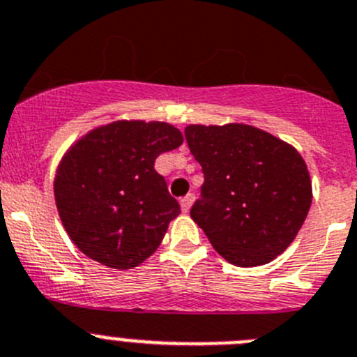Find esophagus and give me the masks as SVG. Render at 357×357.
<instances>
[{
	"label": "esophagus",
	"instance_id": "34e87169",
	"mask_svg": "<svg viewBox=\"0 0 357 357\" xmlns=\"http://www.w3.org/2000/svg\"><path fill=\"white\" fill-rule=\"evenodd\" d=\"M194 199H195L194 194H186L185 197L181 199V210L185 211V213H186V211H188V210H190V206H192V202H194Z\"/></svg>",
	"mask_w": 357,
	"mask_h": 357
}]
</instances>
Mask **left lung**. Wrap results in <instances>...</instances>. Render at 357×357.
<instances>
[{
	"instance_id": "8db88e82",
	"label": "left lung",
	"mask_w": 357,
	"mask_h": 357,
	"mask_svg": "<svg viewBox=\"0 0 357 357\" xmlns=\"http://www.w3.org/2000/svg\"><path fill=\"white\" fill-rule=\"evenodd\" d=\"M185 139L204 174L190 217L236 266L265 265L287 249L311 206L303 156L245 124L188 126Z\"/></svg>"
}]
</instances>
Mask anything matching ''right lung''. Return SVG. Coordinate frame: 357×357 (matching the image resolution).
Returning <instances> with one entry per match:
<instances>
[{
    "label": "right lung",
    "mask_w": 357,
    "mask_h": 357,
    "mask_svg": "<svg viewBox=\"0 0 357 357\" xmlns=\"http://www.w3.org/2000/svg\"><path fill=\"white\" fill-rule=\"evenodd\" d=\"M181 144V131L171 124L117 121L67 151L54 178V201L83 255L126 271L158 249L181 208L155 160Z\"/></svg>",
    "instance_id": "add662e5"
}]
</instances>
